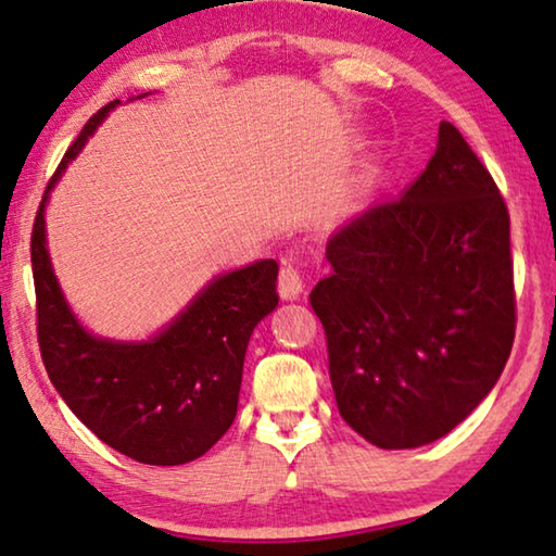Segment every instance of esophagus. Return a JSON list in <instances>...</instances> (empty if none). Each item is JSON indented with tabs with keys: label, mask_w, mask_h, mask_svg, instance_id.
Returning a JSON list of instances; mask_svg holds the SVG:
<instances>
[{
	"label": "esophagus",
	"mask_w": 556,
	"mask_h": 556,
	"mask_svg": "<svg viewBox=\"0 0 556 556\" xmlns=\"http://www.w3.org/2000/svg\"><path fill=\"white\" fill-rule=\"evenodd\" d=\"M304 289V275L302 269L296 267L294 260H285L281 262V271H279V294L285 300H296Z\"/></svg>",
	"instance_id": "34e87169"
}]
</instances>
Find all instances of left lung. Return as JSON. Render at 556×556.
Segmentation results:
<instances>
[{
	"instance_id": "left-lung-1",
	"label": "left lung",
	"mask_w": 556,
	"mask_h": 556,
	"mask_svg": "<svg viewBox=\"0 0 556 556\" xmlns=\"http://www.w3.org/2000/svg\"><path fill=\"white\" fill-rule=\"evenodd\" d=\"M312 289L346 425L382 450L450 434L515 344L509 212L462 131L439 124L427 169L329 239Z\"/></svg>"
}]
</instances>
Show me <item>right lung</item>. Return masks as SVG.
<instances>
[{
	"instance_id": "obj_1",
	"label": "right lung",
	"mask_w": 556,
	"mask_h": 556,
	"mask_svg": "<svg viewBox=\"0 0 556 556\" xmlns=\"http://www.w3.org/2000/svg\"><path fill=\"white\" fill-rule=\"evenodd\" d=\"M117 104L114 99L85 124L41 197L31 227L37 339L49 379L81 425L124 457L174 467L210 452L235 421L247 344L279 302V264L260 260L212 279L149 342L89 334L52 271L45 204L66 164Z\"/></svg>"
}]
</instances>
